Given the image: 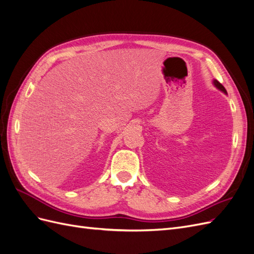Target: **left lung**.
Returning <instances> with one entry per match:
<instances>
[{"instance_id": "left-lung-1", "label": "left lung", "mask_w": 254, "mask_h": 254, "mask_svg": "<svg viewBox=\"0 0 254 254\" xmlns=\"http://www.w3.org/2000/svg\"><path fill=\"white\" fill-rule=\"evenodd\" d=\"M213 84H214V86L215 87H216L218 90H220L221 92H224V93L225 94H227V91H226V89H225V87L224 86H222V84L220 83V82H218L216 79H214L213 80Z\"/></svg>"}]
</instances>
